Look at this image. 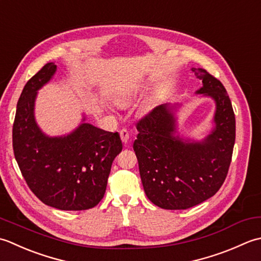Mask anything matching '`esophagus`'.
<instances>
[{"instance_id": "esophagus-1", "label": "esophagus", "mask_w": 261, "mask_h": 261, "mask_svg": "<svg viewBox=\"0 0 261 261\" xmlns=\"http://www.w3.org/2000/svg\"><path fill=\"white\" fill-rule=\"evenodd\" d=\"M119 135H120V138H121V141H123L124 144H126V143L128 142V138H129V133H128V130H127L126 128L120 129Z\"/></svg>"}]
</instances>
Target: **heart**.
Here are the masks:
<instances>
[{
	"label": "heart",
	"instance_id": "heart-1",
	"mask_svg": "<svg viewBox=\"0 0 261 261\" xmlns=\"http://www.w3.org/2000/svg\"><path fill=\"white\" fill-rule=\"evenodd\" d=\"M118 102H119V103H123V102H124V101H123V100H119V101H118Z\"/></svg>",
	"mask_w": 261,
	"mask_h": 261
}]
</instances>
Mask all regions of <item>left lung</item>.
<instances>
[{"label":"left lung","mask_w":261,"mask_h":261,"mask_svg":"<svg viewBox=\"0 0 261 261\" xmlns=\"http://www.w3.org/2000/svg\"><path fill=\"white\" fill-rule=\"evenodd\" d=\"M203 82L197 93L216 102L215 129L203 143L173 136L174 118L167 105L158 106L137 121L134 142L143 187L154 205L187 210L214 196L230 168L236 141V116L220 80L204 68L194 70Z\"/></svg>","instance_id":"left-lung-1"}]
</instances>
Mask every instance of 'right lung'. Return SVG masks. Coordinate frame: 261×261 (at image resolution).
Returning a JSON list of instances; mask_svg holds the SVG:
<instances>
[{
  "label": "right lung",
  "instance_id": "1",
  "mask_svg": "<svg viewBox=\"0 0 261 261\" xmlns=\"http://www.w3.org/2000/svg\"><path fill=\"white\" fill-rule=\"evenodd\" d=\"M55 71V64H46L22 90L12 129L14 158L28 187L42 203L62 211L89 210L103 198L111 164L123 143L117 132L90 124L65 137L42 134L34 118L35 98Z\"/></svg>",
  "mask_w": 261,
  "mask_h": 261
}]
</instances>
